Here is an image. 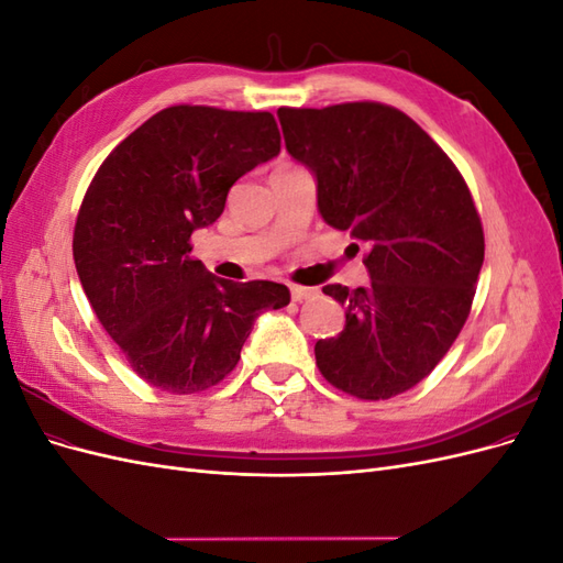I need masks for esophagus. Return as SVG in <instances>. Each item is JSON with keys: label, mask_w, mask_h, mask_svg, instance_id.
Here are the masks:
<instances>
[{"label": "esophagus", "mask_w": 563, "mask_h": 563, "mask_svg": "<svg viewBox=\"0 0 563 563\" xmlns=\"http://www.w3.org/2000/svg\"><path fill=\"white\" fill-rule=\"evenodd\" d=\"M314 296V288H308V286H291V298L296 302H302Z\"/></svg>", "instance_id": "1"}]
</instances>
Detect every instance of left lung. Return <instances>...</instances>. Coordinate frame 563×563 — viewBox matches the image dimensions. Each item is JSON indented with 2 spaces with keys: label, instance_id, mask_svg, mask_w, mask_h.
I'll return each mask as SVG.
<instances>
[{
  "label": "left lung",
  "instance_id": "8db88e82",
  "mask_svg": "<svg viewBox=\"0 0 563 563\" xmlns=\"http://www.w3.org/2000/svg\"><path fill=\"white\" fill-rule=\"evenodd\" d=\"M277 117L288 155L317 180L321 218L366 246V286H323L345 308V329L317 340V366L352 397H397L430 376L470 314L484 265L472 195L446 152L395 108Z\"/></svg>",
  "mask_w": 563,
  "mask_h": 563
}]
</instances>
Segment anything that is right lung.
Masks as SVG:
<instances>
[{
	"mask_svg": "<svg viewBox=\"0 0 563 563\" xmlns=\"http://www.w3.org/2000/svg\"><path fill=\"white\" fill-rule=\"evenodd\" d=\"M269 112L174 106L98 168L75 225L77 275L103 329L152 387L192 395L240 362L255 319L291 294L277 282L218 279L190 258L230 187L279 155Z\"/></svg>",
	"mask_w": 563,
	"mask_h": 563,
	"instance_id": "obj_1",
	"label": "right lung"
}]
</instances>
